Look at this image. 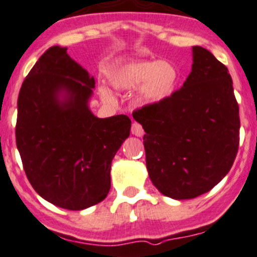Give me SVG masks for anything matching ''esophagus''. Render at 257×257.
Masks as SVG:
<instances>
[{"label": "esophagus", "instance_id": "esophagus-1", "mask_svg": "<svg viewBox=\"0 0 257 257\" xmlns=\"http://www.w3.org/2000/svg\"><path fill=\"white\" fill-rule=\"evenodd\" d=\"M131 134L135 135V136H137V137H142L143 134H145V131H143L142 126H141L139 122H134L132 123V127H131Z\"/></svg>", "mask_w": 257, "mask_h": 257}]
</instances>
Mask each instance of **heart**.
Wrapping results in <instances>:
<instances>
[{
	"instance_id": "1",
	"label": "heart",
	"mask_w": 257,
	"mask_h": 257,
	"mask_svg": "<svg viewBox=\"0 0 257 257\" xmlns=\"http://www.w3.org/2000/svg\"><path fill=\"white\" fill-rule=\"evenodd\" d=\"M115 89H137V100L145 105L159 104L173 95L179 82V71L169 61H132L121 65L109 77ZM101 100L112 104L111 89L101 84L98 88Z\"/></svg>"
}]
</instances>
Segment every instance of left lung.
I'll return each instance as SVG.
<instances>
[{
  "label": "left lung",
  "mask_w": 257,
  "mask_h": 257,
  "mask_svg": "<svg viewBox=\"0 0 257 257\" xmlns=\"http://www.w3.org/2000/svg\"><path fill=\"white\" fill-rule=\"evenodd\" d=\"M191 72L169 99L134 111L145 130L146 165L164 196L187 200L213 189L239 148V105L228 68L201 46Z\"/></svg>",
  "instance_id": "8db88e82"
}]
</instances>
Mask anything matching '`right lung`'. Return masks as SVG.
I'll list each match as a JSON object with an SVG mask.
<instances>
[{"label": "right lung", "instance_id": "add662e5", "mask_svg": "<svg viewBox=\"0 0 257 257\" xmlns=\"http://www.w3.org/2000/svg\"><path fill=\"white\" fill-rule=\"evenodd\" d=\"M94 87L67 48L52 46L18 95L16 141L27 178L44 200L71 211L106 197L112 158L131 130L126 115L94 116L88 105Z\"/></svg>", "mask_w": 257, "mask_h": 257}]
</instances>
